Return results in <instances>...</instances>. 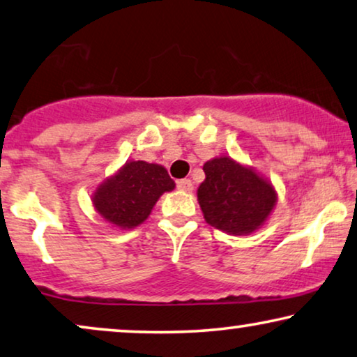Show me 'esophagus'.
<instances>
[{
	"label": "esophagus",
	"instance_id": "obj_1",
	"mask_svg": "<svg viewBox=\"0 0 357 357\" xmlns=\"http://www.w3.org/2000/svg\"><path fill=\"white\" fill-rule=\"evenodd\" d=\"M176 185L179 190H184V192H192V181L190 179H179Z\"/></svg>",
	"mask_w": 357,
	"mask_h": 357
}]
</instances>
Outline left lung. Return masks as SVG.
Masks as SVG:
<instances>
[{
  "label": "left lung",
  "instance_id": "obj_1",
  "mask_svg": "<svg viewBox=\"0 0 357 357\" xmlns=\"http://www.w3.org/2000/svg\"><path fill=\"white\" fill-rule=\"evenodd\" d=\"M197 200L210 227L244 236L267 223L277 205L275 185L257 169L220 155L204 163Z\"/></svg>",
  "mask_w": 357,
  "mask_h": 357
}]
</instances>
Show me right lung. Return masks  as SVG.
Masks as SVG:
<instances>
[{
  "instance_id": "add662e5",
  "label": "right lung",
  "mask_w": 357,
  "mask_h": 357,
  "mask_svg": "<svg viewBox=\"0 0 357 357\" xmlns=\"http://www.w3.org/2000/svg\"><path fill=\"white\" fill-rule=\"evenodd\" d=\"M176 188L167 168L144 160H129L95 188L92 205L112 227L128 231L150 217L165 192Z\"/></svg>"
}]
</instances>
